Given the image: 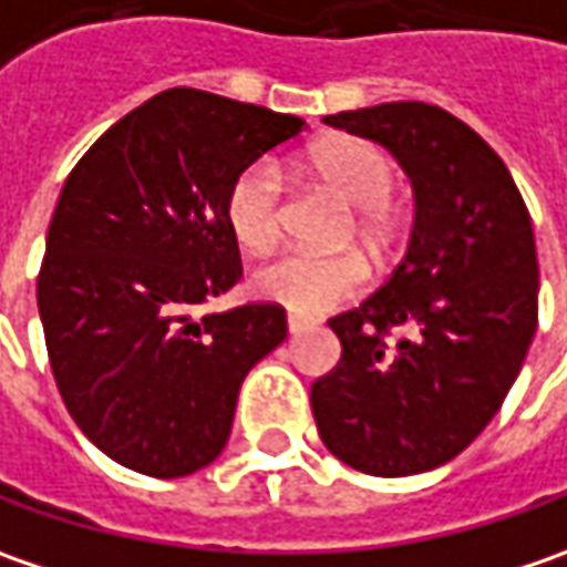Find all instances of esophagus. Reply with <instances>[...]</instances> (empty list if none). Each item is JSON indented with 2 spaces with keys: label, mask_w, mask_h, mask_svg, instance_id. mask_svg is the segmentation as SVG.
<instances>
[{
  "label": "esophagus",
  "mask_w": 567,
  "mask_h": 567,
  "mask_svg": "<svg viewBox=\"0 0 567 567\" xmlns=\"http://www.w3.org/2000/svg\"><path fill=\"white\" fill-rule=\"evenodd\" d=\"M285 320H288V332L308 330L310 323H313V320H310V317H305V313H288Z\"/></svg>",
  "instance_id": "1"
}]
</instances>
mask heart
<instances>
[{
	"mask_svg": "<svg viewBox=\"0 0 567 567\" xmlns=\"http://www.w3.org/2000/svg\"><path fill=\"white\" fill-rule=\"evenodd\" d=\"M308 171L352 206V228L361 244L381 254L393 235V164L364 138H332L308 155ZM228 225L254 254L279 244L285 221L282 174L272 161L250 164L228 189ZM364 282V262L355 254H310L291 250L257 272V288L298 313H320L352 298Z\"/></svg>",
	"mask_w": 567,
	"mask_h": 567,
	"instance_id": "b5f03b06",
	"label": "heart"
}]
</instances>
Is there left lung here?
<instances>
[{
  "label": "left lung",
  "mask_w": 567,
  "mask_h": 567,
  "mask_svg": "<svg viewBox=\"0 0 567 567\" xmlns=\"http://www.w3.org/2000/svg\"><path fill=\"white\" fill-rule=\"evenodd\" d=\"M323 123L403 164L415 225L393 276L330 320L342 358L310 386L317 431L358 473H429L476 441L527 358L539 305L529 212L492 145L434 104Z\"/></svg>",
  "instance_id": "8db88e82"
}]
</instances>
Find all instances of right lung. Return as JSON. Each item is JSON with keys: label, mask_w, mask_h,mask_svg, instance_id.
I'll return each mask as SVG.
<instances>
[{"label": "right lung", "mask_w": 567, "mask_h": 567, "mask_svg": "<svg viewBox=\"0 0 567 567\" xmlns=\"http://www.w3.org/2000/svg\"><path fill=\"white\" fill-rule=\"evenodd\" d=\"M301 130L288 113L171 87L72 167L38 310L62 403L120 466L158 480L209 466L247 371L288 336L279 305L199 308L244 276L228 189Z\"/></svg>", "instance_id": "add662e5"}]
</instances>
